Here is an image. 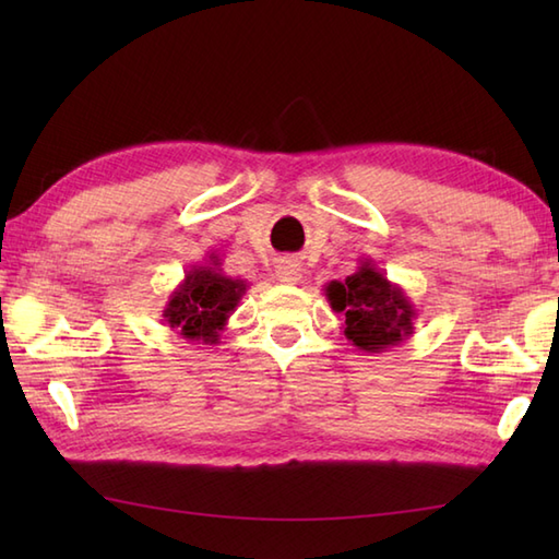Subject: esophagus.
Returning <instances> with one entry per match:
<instances>
[{"label":"esophagus","instance_id":"1","mask_svg":"<svg viewBox=\"0 0 559 559\" xmlns=\"http://www.w3.org/2000/svg\"><path fill=\"white\" fill-rule=\"evenodd\" d=\"M276 278H278L281 283H288V286H293V283H298V281L302 278L300 261L293 259V257L281 259L278 266H276Z\"/></svg>","mask_w":559,"mask_h":559}]
</instances>
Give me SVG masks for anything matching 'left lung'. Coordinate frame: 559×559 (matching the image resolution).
Instances as JSON below:
<instances>
[{"instance_id": "8db88e82", "label": "left lung", "mask_w": 559, "mask_h": 559, "mask_svg": "<svg viewBox=\"0 0 559 559\" xmlns=\"http://www.w3.org/2000/svg\"><path fill=\"white\" fill-rule=\"evenodd\" d=\"M331 310L346 317L343 334L358 350L384 353L413 336L415 312L408 295L379 271L372 259H360V266L346 281L326 283Z\"/></svg>"}]
</instances>
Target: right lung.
Instances as JSON below:
<instances>
[{
	"label": "right lung",
	"instance_id": "add662e5",
	"mask_svg": "<svg viewBox=\"0 0 559 559\" xmlns=\"http://www.w3.org/2000/svg\"><path fill=\"white\" fill-rule=\"evenodd\" d=\"M247 288V281L225 276L218 254L211 252L204 264L189 269L180 286L170 293L163 310V322L187 341L216 346L221 331L228 324V317L237 310Z\"/></svg>",
	"mask_w": 559,
	"mask_h": 559
}]
</instances>
